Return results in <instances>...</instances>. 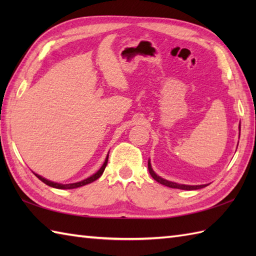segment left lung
<instances>
[{
    "mask_svg": "<svg viewBox=\"0 0 256 256\" xmlns=\"http://www.w3.org/2000/svg\"><path fill=\"white\" fill-rule=\"evenodd\" d=\"M148 172L150 174V176L153 177L157 182H160L162 184H164V186L170 187V188H177V189H182V190H196V189H201V188H204L206 186H208V184H198V186H189V184H177V182H170V180H166V179L156 175L155 172L153 170V168H152V165H150V160H148Z\"/></svg>",
    "mask_w": 256,
    "mask_h": 256,
    "instance_id": "1",
    "label": "left lung"
}]
</instances>
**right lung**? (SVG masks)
I'll use <instances>...</instances> for the list:
<instances>
[{"label":"right lung","mask_w":256,"mask_h":256,"mask_svg":"<svg viewBox=\"0 0 256 256\" xmlns=\"http://www.w3.org/2000/svg\"><path fill=\"white\" fill-rule=\"evenodd\" d=\"M108 155L106 156V158L104 162H103V165L101 166L100 170H98L96 174H94V175L88 177L86 179H84V180H81V182H74V184H64L54 182L48 180V179H46V178H44V177L37 175V174H35V172H34V174H35V176H36L38 179H40V180H42V182L48 184V186H50V187H52V188H57V189H74V188H78V187H81V186H84V184H90V182H92L96 180V179L102 175L103 172H104L106 167V164H108Z\"/></svg>","instance_id":"obj_1"}]
</instances>
